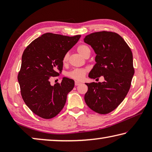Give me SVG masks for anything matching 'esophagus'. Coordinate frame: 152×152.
Wrapping results in <instances>:
<instances>
[{
  "label": "esophagus",
  "mask_w": 152,
  "mask_h": 152,
  "mask_svg": "<svg viewBox=\"0 0 152 152\" xmlns=\"http://www.w3.org/2000/svg\"><path fill=\"white\" fill-rule=\"evenodd\" d=\"M79 84H80V82L76 80V81H75V85H76V86H78V85H79Z\"/></svg>",
  "instance_id": "1"
}]
</instances>
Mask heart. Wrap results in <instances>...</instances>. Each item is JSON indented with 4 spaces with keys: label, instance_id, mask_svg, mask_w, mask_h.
Instances as JSON below:
<instances>
[{
    "label": "heart",
    "instance_id": "1",
    "mask_svg": "<svg viewBox=\"0 0 152 152\" xmlns=\"http://www.w3.org/2000/svg\"><path fill=\"white\" fill-rule=\"evenodd\" d=\"M77 51H78L79 54L81 55L82 56H83V57H84L88 52H91L89 48L85 45H79L78 47L77 48ZM69 56H70V54H69L68 52L66 53V54L64 56L63 59H62V62L64 65H66V64L68 63V60H69ZM86 72H87L86 69L76 68L70 72H68L67 73V76H68V78L76 80H81L83 79L84 77L85 76Z\"/></svg>",
    "mask_w": 152,
    "mask_h": 152
}]
</instances>
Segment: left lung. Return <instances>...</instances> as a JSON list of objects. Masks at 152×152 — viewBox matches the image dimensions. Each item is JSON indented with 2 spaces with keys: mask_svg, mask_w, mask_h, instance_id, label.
I'll list each match as a JSON object with an SVG mask.
<instances>
[{
  "mask_svg": "<svg viewBox=\"0 0 152 152\" xmlns=\"http://www.w3.org/2000/svg\"><path fill=\"white\" fill-rule=\"evenodd\" d=\"M84 42L91 46L96 56V64L88 77L103 76L102 82L86 83L88 91L84 101L90 109L107 114L121 103L129 91L134 75L133 54L121 36L114 32L100 31L86 35Z\"/></svg>",
  "mask_w": 152,
  "mask_h": 152,
  "instance_id": "8db88e82",
  "label": "left lung"
}]
</instances>
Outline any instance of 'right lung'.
Here are the masks:
<instances>
[{
  "instance_id": "right-lung-1",
  "label": "right lung",
  "mask_w": 152,
  "mask_h": 152,
  "mask_svg": "<svg viewBox=\"0 0 152 152\" xmlns=\"http://www.w3.org/2000/svg\"><path fill=\"white\" fill-rule=\"evenodd\" d=\"M80 37L46 33L33 40L24 50L18 74L20 94L27 106L39 117L51 119L65 105L74 81L64 77L60 84L51 86L50 80L60 75L64 56Z\"/></svg>"
}]
</instances>
